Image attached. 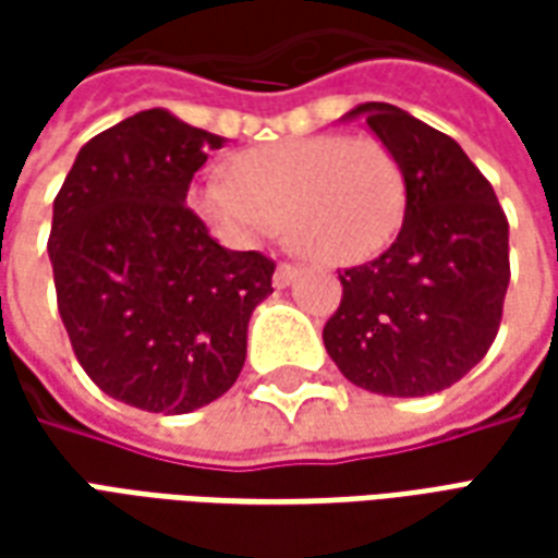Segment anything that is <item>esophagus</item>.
Masks as SVG:
<instances>
[{"label":"esophagus","instance_id":"34e87169","mask_svg":"<svg viewBox=\"0 0 558 558\" xmlns=\"http://www.w3.org/2000/svg\"><path fill=\"white\" fill-rule=\"evenodd\" d=\"M299 275V266H292V263H280L278 271H275V287L283 290V287H290L292 280Z\"/></svg>","mask_w":558,"mask_h":558}]
</instances>
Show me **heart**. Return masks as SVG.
<instances>
[{"instance_id": "1", "label": "heart", "mask_w": 558, "mask_h": 558, "mask_svg": "<svg viewBox=\"0 0 558 558\" xmlns=\"http://www.w3.org/2000/svg\"><path fill=\"white\" fill-rule=\"evenodd\" d=\"M194 206L232 244H259L287 223L304 256L352 266L395 239L407 179L379 137L316 134L251 148L232 172L208 170L194 187Z\"/></svg>"}]
</instances>
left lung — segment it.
<instances>
[{"instance_id":"left-lung-1","label":"left lung","mask_w":558,"mask_h":558,"mask_svg":"<svg viewBox=\"0 0 558 558\" xmlns=\"http://www.w3.org/2000/svg\"><path fill=\"white\" fill-rule=\"evenodd\" d=\"M364 116L403 167L407 211L386 254L340 275L323 328L340 374L386 398H424L475 367L502 323L511 278L508 218L454 140L391 104Z\"/></svg>"}]
</instances>
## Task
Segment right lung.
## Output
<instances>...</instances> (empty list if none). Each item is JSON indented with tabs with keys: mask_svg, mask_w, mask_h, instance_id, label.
Wrapping results in <instances>:
<instances>
[{
	"mask_svg": "<svg viewBox=\"0 0 558 558\" xmlns=\"http://www.w3.org/2000/svg\"><path fill=\"white\" fill-rule=\"evenodd\" d=\"M223 137L143 110L80 148L53 199L47 254L77 362L104 395L182 415L239 379L247 319L275 259L220 247L184 206Z\"/></svg>",
	"mask_w": 558,
	"mask_h": 558,
	"instance_id": "1",
	"label": "right lung"
}]
</instances>
